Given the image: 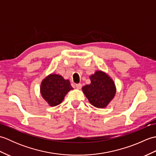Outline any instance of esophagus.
Segmentation results:
<instances>
[{
  "mask_svg": "<svg viewBox=\"0 0 156 156\" xmlns=\"http://www.w3.org/2000/svg\"><path fill=\"white\" fill-rule=\"evenodd\" d=\"M76 87L78 89H80L82 88V84H76Z\"/></svg>",
  "mask_w": 156,
  "mask_h": 156,
  "instance_id": "34e87169",
  "label": "esophagus"
}]
</instances>
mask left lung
<instances>
[{
    "label": "left lung",
    "instance_id": "1",
    "mask_svg": "<svg viewBox=\"0 0 156 156\" xmlns=\"http://www.w3.org/2000/svg\"><path fill=\"white\" fill-rule=\"evenodd\" d=\"M91 83L82 87V91L90 103L97 108L107 107L116 93L113 80L102 71L90 76Z\"/></svg>",
    "mask_w": 156,
    "mask_h": 156
}]
</instances>
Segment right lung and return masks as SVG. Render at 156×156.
<instances>
[{"instance_id":"add662e5","label":"right lung","mask_w":156,"mask_h":156,"mask_svg":"<svg viewBox=\"0 0 156 156\" xmlns=\"http://www.w3.org/2000/svg\"><path fill=\"white\" fill-rule=\"evenodd\" d=\"M72 89L68 80H65L60 75L51 74L42 81L40 92L45 101L55 107L61 103L66 94Z\"/></svg>"}]
</instances>
